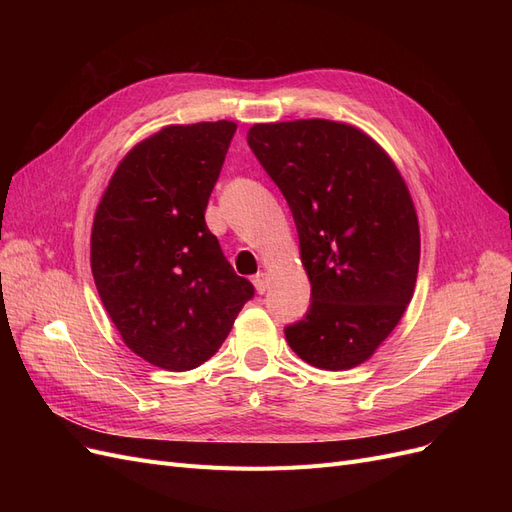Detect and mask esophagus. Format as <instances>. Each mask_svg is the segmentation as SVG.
Listing matches in <instances>:
<instances>
[{"label": "esophagus", "mask_w": 512, "mask_h": 512, "mask_svg": "<svg viewBox=\"0 0 512 512\" xmlns=\"http://www.w3.org/2000/svg\"><path fill=\"white\" fill-rule=\"evenodd\" d=\"M254 286L258 294H265L269 290V275L267 273H256L254 275Z\"/></svg>", "instance_id": "obj_1"}]
</instances>
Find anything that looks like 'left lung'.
<instances>
[{"label": "left lung", "mask_w": 512, "mask_h": 512, "mask_svg": "<svg viewBox=\"0 0 512 512\" xmlns=\"http://www.w3.org/2000/svg\"><path fill=\"white\" fill-rule=\"evenodd\" d=\"M247 145L284 194L312 282L307 314L284 327L309 365L367 361L412 299L421 235L391 158L348 123H258Z\"/></svg>", "instance_id": "left-lung-1"}]
</instances>
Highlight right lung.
I'll list each match as a JSON object with an SVG mask.
<instances>
[{
  "label": "right lung",
  "instance_id": "1",
  "mask_svg": "<svg viewBox=\"0 0 512 512\" xmlns=\"http://www.w3.org/2000/svg\"><path fill=\"white\" fill-rule=\"evenodd\" d=\"M237 126H168L117 166L91 230V273L126 346L188 371L218 352L254 286L232 271L205 209Z\"/></svg>",
  "mask_w": 512,
  "mask_h": 512
}]
</instances>
